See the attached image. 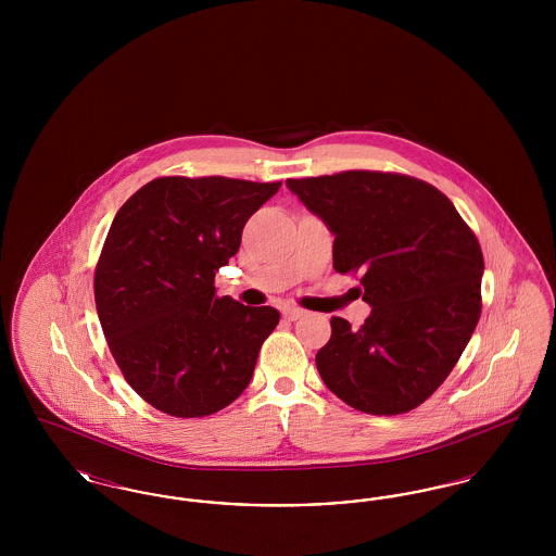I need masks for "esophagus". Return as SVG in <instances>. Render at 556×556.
Wrapping results in <instances>:
<instances>
[{"label":"esophagus","instance_id":"1","mask_svg":"<svg viewBox=\"0 0 556 556\" xmlns=\"http://www.w3.org/2000/svg\"><path fill=\"white\" fill-rule=\"evenodd\" d=\"M306 313L302 311V308H295V306H288V308H283V317L288 318V320H298L300 317H304Z\"/></svg>","mask_w":556,"mask_h":556}]
</instances>
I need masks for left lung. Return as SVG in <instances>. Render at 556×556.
Masks as SVG:
<instances>
[{"instance_id": "obj_1", "label": "left lung", "mask_w": 556, "mask_h": 556, "mask_svg": "<svg viewBox=\"0 0 556 556\" xmlns=\"http://www.w3.org/2000/svg\"><path fill=\"white\" fill-rule=\"evenodd\" d=\"M288 187L320 216L333 268L358 273L369 318H331L317 352L325 386L369 415H402L448 377L481 315L483 254L448 198L421 179L344 170Z\"/></svg>"}]
</instances>
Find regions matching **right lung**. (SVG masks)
Returning a JSON list of instances; mask_svg holds the SVG:
<instances>
[{
    "label": "right lung",
    "instance_id": "obj_1",
    "mask_svg": "<svg viewBox=\"0 0 556 556\" xmlns=\"http://www.w3.org/2000/svg\"><path fill=\"white\" fill-rule=\"evenodd\" d=\"M279 187L159 177L112 220L93 277L98 317L127 383L170 417H206L241 396L279 323L275 308L214 288L248 218Z\"/></svg>",
    "mask_w": 556,
    "mask_h": 556
}]
</instances>
